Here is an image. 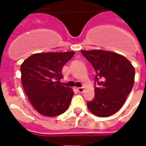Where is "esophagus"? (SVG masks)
I'll use <instances>...</instances> for the list:
<instances>
[{"instance_id":"esophagus-1","label":"esophagus","mask_w":146,"mask_h":146,"mask_svg":"<svg viewBox=\"0 0 146 146\" xmlns=\"http://www.w3.org/2000/svg\"><path fill=\"white\" fill-rule=\"evenodd\" d=\"M84 88H77V91L80 92V93H82L83 92H84Z\"/></svg>"}]
</instances>
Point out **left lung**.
Masks as SVG:
<instances>
[{"instance_id":"8db88e82","label":"left lung","mask_w":146,"mask_h":146,"mask_svg":"<svg viewBox=\"0 0 146 146\" xmlns=\"http://www.w3.org/2000/svg\"><path fill=\"white\" fill-rule=\"evenodd\" d=\"M96 71L95 98L87 103L95 116L107 117L124 104L135 82V68L124 56L104 50H81ZM100 81H99V80Z\"/></svg>"}]
</instances>
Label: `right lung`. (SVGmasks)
Instances as JSON below:
<instances>
[{
  "label": "right lung",
  "instance_id": "obj_1",
  "mask_svg": "<svg viewBox=\"0 0 146 146\" xmlns=\"http://www.w3.org/2000/svg\"><path fill=\"white\" fill-rule=\"evenodd\" d=\"M74 51L45 52L30 55L22 63L21 80L33 107L43 116L53 117L65 113L74 92L61 85L62 70Z\"/></svg>",
  "mask_w": 146,
  "mask_h": 146
}]
</instances>
